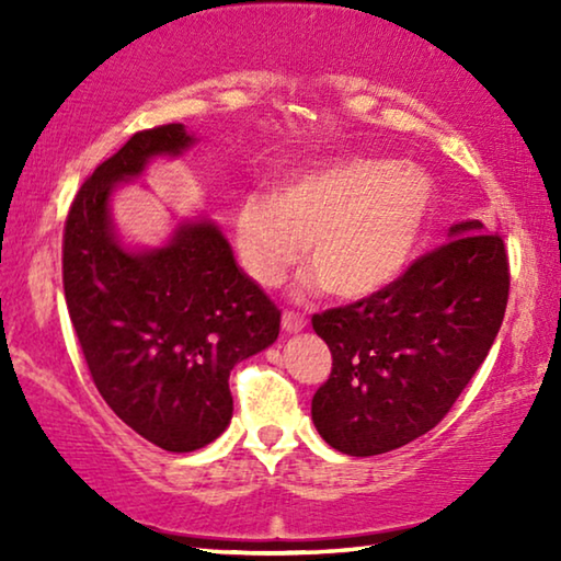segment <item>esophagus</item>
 Here are the masks:
<instances>
[{
  "label": "esophagus",
  "instance_id": "obj_1",
  "mask_svg": "<svg viewBox=\"0 0 561 561\" xmlns=\"http://www.w3.org/2000/svg\"><path fill=\"white\" fill-rule=\"evenodd\" d=\"M304 327H306L304 313H296V311L283 313V329H286V332H301Z\"/></svg>",
  "mask_w": 561,
  "mask_h": 561
}]
</instances>
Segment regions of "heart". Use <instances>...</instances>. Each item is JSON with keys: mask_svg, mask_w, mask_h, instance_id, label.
<instances>
[{"mask_svg": "<svg viewBox=\"0 0 561 561\" xmlns=\"http://www.w3.org/2000/svg\"><path fill=\"white\" fill-rule=\"evenodd\" d=\"M434 206V181L411 160L367 152L298 168L273 194L237 206L234 237L244 271L280 286L311 240V267L340 298L378 294L411 263Z\"/></svg>", "mask_w": 561, "mask_h": 561, "instance_id": "obj_1", "label": "heart"}]
</instances>
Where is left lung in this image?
I'll return each instance as SVG.
<instances>
[{
    "label": "left lung",
    "mask_w": 561,
    "mask_h": 561,
    "mask_svg": "<svg viewBox=\"0 0 561 561\" xmlns=\"http://www.w3.org/2000/svg\"><path fill=\"white\" fill-rule=\"evenodd\" d=\"M508 288L503 237L462 221L378 294L313 313L332 373L311 419L329 447L373 457L432 432L493 347Z\"/></svg>",
    "instance_id": "obj_1"
}]
</instances>
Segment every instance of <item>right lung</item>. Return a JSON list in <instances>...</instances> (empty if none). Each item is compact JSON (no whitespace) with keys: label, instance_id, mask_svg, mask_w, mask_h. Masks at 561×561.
Here are the masks:
<instances>
[{"label":"right lung","instance_id":"1","mask_svg":"<svg viewBox=\"0 0 561 561\" xmlns=\"http://www.w3.org/2000/svg\"><path fill=\"white\" fill-rule=\"evenodd\" d=\"M194 142L171 122L140 129L96 165L64 227V294L91 380L125 424L165 451H194L232 419L229 373L271 347L280 311L237 267L211 221L133 255L114 240L110 194L148 158Z\"/></svg>","mask_w":561,"mask_h":561}]
</instances>
